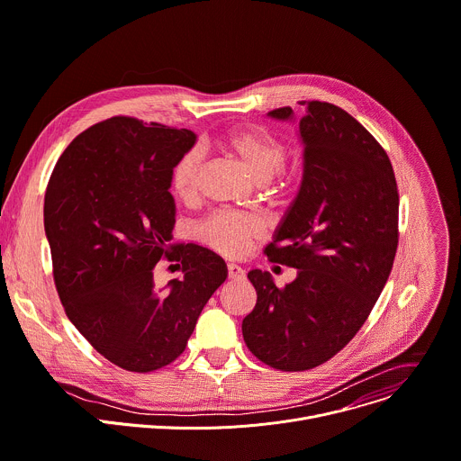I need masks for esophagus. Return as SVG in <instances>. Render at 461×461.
Listing matches in <instances>:
<instances>
[{"label":"esophagus","instance_id":"obj_1","mask_svg":"<svg viewBox=\"0 0 461 461\" xmlns=\"http://www.w3.org/2000/svg\"><path fill=\"white\" fill-rule=\"evenodd\" d=\"M228 277L233 279V281H240L244 279V270L239 267V265H228Z\"/></svg>","mask_w":461,"mask_h":461}]
</instances>
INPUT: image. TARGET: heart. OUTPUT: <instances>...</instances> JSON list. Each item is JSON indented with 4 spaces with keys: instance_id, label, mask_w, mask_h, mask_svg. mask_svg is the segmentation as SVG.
<instances>
[{
    "instance_id": "b5f03b06",
    "label": "heart",
    "mask_w": 461,
    "mask_h": 461,
    "mask_svg": "<svg viewBox=\"0 0 461 461\" xmlns=\"http://www.w3.org/2000/svg\"><path fill=\"white\" fill-rule=\"evenodd\" d=\"M224 147L239 159L248 176L258 184L272 180L286 161V147L279 140L259 131H235L224 138ZM200 161V150L191 149L173 165L171 187L184 202H189L194 196ZM259 233L261 224L258 219L233 212H217L198 228L202 242L230 258L242 256L249 242L258 239Z\"/></svg>"
}]
</instances>
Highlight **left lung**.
Masks as SVG:
<instances>
[{"label": "left lung", "mask_w": 461, "mask_h": 461, "mask_svg": "<svg viewBox=\"0 0 461 461\" xmlns=\"http://www.w3.org/2000/svg\"><path fill=\"white\" fill-rule=\"evenodd\" d=\"M298 122L303 175L272 242L270 261L298 268L276 286L249 270L258 292L242 337L261 362L281 371L316 367L337 355L364 325L388 281L397 252L399 193L384 149L346 110L309 101L268 112Z\"/></svg>", "instance_id": "left-lung-1"}]
</instances>
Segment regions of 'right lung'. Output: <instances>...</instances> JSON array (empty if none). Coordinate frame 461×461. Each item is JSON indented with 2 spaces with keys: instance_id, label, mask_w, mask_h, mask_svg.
I'll list each match as a JSON object with an SVG mask.
<instances>
[{
  "instance_id": "add662e5",
  "label": "right lung",
  "mask_w": 461,
  "mask_h": 461,
  "mask_svg": "<svg viewBox=\"0 0 461 461\" xmlns=\"http://www.w3.org/2000/svg\"><path fill=\"white\" fill-rule=\"evenodd\" d=\"M196 134L132 117H112L78 134L59 158L44 200L53 276L69 321L115 366L147 373L176 360L196 320L226 281L212 249L169 252L176 203L175 161ZM161 257L183 272L153 283Z\"/></svg>"
}]
</instances>
